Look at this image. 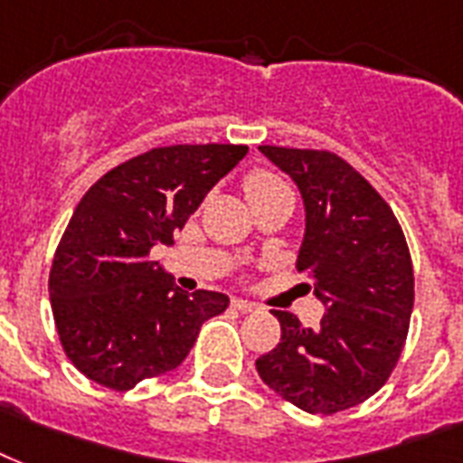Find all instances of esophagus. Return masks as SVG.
I'll return each instance as SVG.
<instances>
[{
	"mask_svg": "<svg viewBox=\"0 0 463 463\" xmlns=\"http://www.w3.org/2000/svg\"><path fill=\"white\" fill-rule=\"evenodd\" d=\"M232 309L239 311V314H253V311H258V307L250 302H243V299H234V302H232Z\"/></svg>",
	"mask_w": 463,
	"mask_h": 463,
	"instance_id": "34e87169",
	"label": "esophagus"
}]
</instances>
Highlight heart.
<instances>
[{"mask_svg": "<svg viewBox=\"0 0 463 463\" xmlns=\"http://www.w3.org/2000/svg\"><path fill=\"white\" fill-rule=\"evenodd\" d=\"M243 193H246L250 207L272 203V200H289L295 205V193H292V188L282 181L280 175L270 174L265 168H256V171H250L243 178Z\"/></svg>", "mask_w": 463, "mask_h": 463, "instance_id": "heart-1", "label": "heart"}]
</instances>
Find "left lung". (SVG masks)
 Returning <instances> with one entry per match:
<instances>
[{"instance_id":"obj_1","label":"left lung","mask_w":463,"mask_h":463,"mask_svg":"<svg viewBox=\"0 0 463 463\" xmlns=\"http://www.w3.org/2000/svg\"><path fill=\"white\" fill-rule=\"evenodd\" d=\"M299 185L307 207L297 270L326 304L318 328L272 311L282 338L256 360L265 384L307 413L367 401L392 377L413 311V263L396 214L360 171L326 149L258 146Z\"/></svg>"}]
</instances>
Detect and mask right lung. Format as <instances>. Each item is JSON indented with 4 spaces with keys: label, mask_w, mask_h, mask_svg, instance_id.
Wrapping results in <instances>:
<instances>
[{
    "label": "right lung",
    "mask_w": 463,
    "mask_h": 463,
    "mask_svg": "<svg viewBox=\"0 0 463 463\" xmlns=\"http://www.w3.org/2000/svg\"><path fill=\"white\" fill-rule=\"evenodd\" d=\"M246 145H171L132 156L86 191L57 243L50 304L64 354L96 384L128 392L166 374L229 297L174 285L152 260L174 243Z\"/></svg>",
    "instance_id": "obj_1"
}]
</instances>
